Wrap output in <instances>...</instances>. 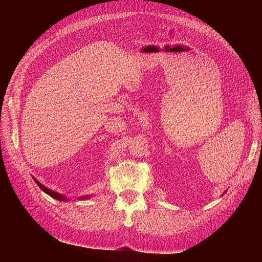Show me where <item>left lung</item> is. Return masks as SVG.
<instances>
[{"label":"left lung","mask_w":262,"mask_h":262,"mask_svg":"<svg viewBox=\"0 0 262 262\" xmlns=\"http://www.w3.org/2000/svg\"><path fill=\"white\" fill-rule=\"evenodd\" d=\"M225 192H226V191H225ZM225 192H224V193H225ZM224 193H223V194H224ZM223 194H222V195H223Z\"/></svg>","instance_id":"1"}]
</instances>
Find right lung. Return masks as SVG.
<instances>
[{
  "instance_id": "1",
  "label": "right lung",
  "mask_w": 262,
  "mask_h": 262,
  "mask_svg": "<svg viewBox=\"0 0 262 262\" xmlns=\"http://www.w3.org/2000/svg\"><path fill=\"white\" fill-rule=\"evenodd\" d=\"M33 178H34V177H33ZM34 180L36 181V184L39 186V188H40L45 193L49 194L51 198H53V199L59 200V201H64V202H68V201H69V199H68V198H67L66 195H63V194H61V193H59V192H57V191H54V190H50L49 188L45 187V186H43L42 184H40V182H39L36 178H34ZM92 196H93L92 194H86V195L78 196L77 199H78V200H87V199H90V198H92Z\"/></svg>"
}]
</instances>
